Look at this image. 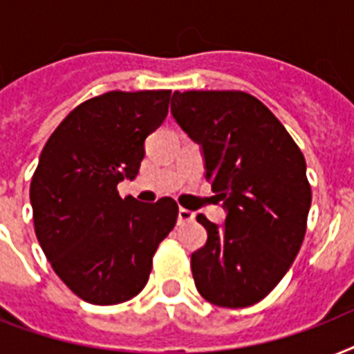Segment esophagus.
<instances>
[{
	"label": "esophagus",
	"instance_id": "esophagus-1",
	"mask_svg": "<svg viewBox=\"0 0 354 354\" xmlns=\"http://www.w3.org/2000/svg\"><path fill=\"white\" fill-rule=\"evenodd\" d=\"M194 221V213L187 209H178V224H189V222Z\"/></svg>",
	"mask_w": 354,
	"mask_h": 354
}]
</instances>
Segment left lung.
Listing matches in <instances>:
<instances>
[{
  "label": "left lung",
  "mask_w": 354,
  "mask_h": 354,
  "mask_svg": "<svg viewBox=\"0 0 354 354\" xmlns=\"http://www.w3.org/2000/svg\"><path fill=\"white\" fill-rule=\"evenodd\" d=\"M172 118L200 145L226 221L204 215L207 242L191 255L194 285L226 308L255 305L294 263L307 232V163L286 128L244 91H174Z\"/></svg>",
  "instance_id": "obj_1"
}]
</instances>
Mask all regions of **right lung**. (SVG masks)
Here are the masks:
<instances>
[{
	"label": "right lung",
	"mask_w": 354,
	"mask_h": 354,
	"mask_svg": "<svg viewBox=\"0 0 354 354\" xmlns=\"http://www.w3.org/2000/svg\"><path fill=\"white\" fill-rule=\"evenodd\" d=\"M171 91H110L82 102L41 150L30 180L36 239L55 274L84 301L118 305L143 290L160 242L176 224L172 198H121L145 139L165 121Z\"/></svg>",
	"instance_id": "obj_1"
}]
</instances>
